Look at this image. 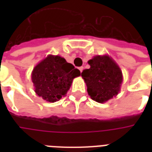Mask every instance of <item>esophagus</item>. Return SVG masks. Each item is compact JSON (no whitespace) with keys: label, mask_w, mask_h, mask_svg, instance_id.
I'll return each instance as SVG.
<instances>
[{"label":"esophagus","mask_w":152,"mask_h":152,"mask_svg":"<svg viewBox=\"0 0 152 152\" xmlns=\"http://www.w3.org/2000/svg\"><path fill=\"white\" fill-rule=\"evenodd\" d=\"M83 67H80V68H79V70L80 71V72H82V71H83Z\"/></svg>","instance_id":"esophagus-1"}]
</instances>
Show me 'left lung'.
I'll use <instances>...</instances> for the list:
<instances>
[{
	"label": "left lung",
	"mask_w": 152,
	"mask_h": 152,
	"mask_svg": "<svg viewBox=\"0 0 152 152\" xmlns=\"http://www.w3.org/2000/svg\"><path fill=\"white\" fill-rule=\"evenodd\" d=\"M91 68L81 73L94 101L103 103L115 97L120 91L122 72L116 62L107 55L95 56L88 61Z\"/></svg>",
	"instance_id": "1"
}]
</instances>
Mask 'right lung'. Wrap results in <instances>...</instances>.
Returning <instances> with one entry per match:
<instances>
[{
	"label": "right lung",
	"instance_id": "1",
	"mask_svg": "<svg viewBox=\"0 0 152 152\" xmlns=\"http://www.w3.org/2000/svg\"><path fill=\"white\" fill-rule=\"evenodd\" d=\"M80 72L60 56L49 55L34 67L31 74L34 91L50 102L58 101L66 95L74 78Z\"/></svg>",
	"mask_w": 152,
	"mask_h": 152
}]
</instances>
